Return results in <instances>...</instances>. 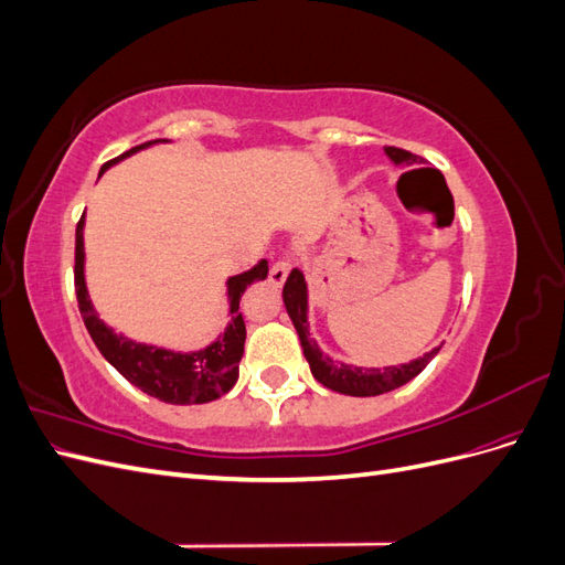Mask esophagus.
Listing matches in <instances>:
<instances>
[{"mask_svg":"<svg viewBox=\"0 0 565 565\" xmlns=\"http://www.w3.org/2000/svg\"><path fill=\"white\" fill-rule=\"evenodd\" d=\"M289 268H292V264H289L287 259L273 264V266H270V273H268V280H270V285L280 287V285L287 280V276H289Z\"/></svg>","mask_w":565,"mask_h":565,"instance_id":"obj_1","label":"esophagus"}]
</instances>
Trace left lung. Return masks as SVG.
Instances as JSON below:
<instances>
[{
  "mask_svg": "<svg viewBox=\"0 0 565 565\" xmlns=\"http://www.w3.org/2000/svg\"><path fill=\"white\" fill-rule=\"evenodd\" d=\"M386 158L396 164V167H413L419 162L417 156L407 152L403 148H384ZM282 301L289 320H292L295 330L299 334L301 349L306 361H309L311 374L322 384L337 393H347V396H358V398H367V396H380V393H388L393 388H398L407 384L409 380H415L417 374L434 361V355L440 351L443 344L434 347L431 351H426L424 355L415 358L409 363L401 365H388V367H361V365H349V363H339L328 353H322L318 347V341L311 337V322H309V285H306V278L301 270H292L289 278L282 287Z\"/></svg>",
  "mask_w": 565,
  "mask_h": 565,
  "instance_id": "obj_1",
  "label": "left lung"
}]
</instances>
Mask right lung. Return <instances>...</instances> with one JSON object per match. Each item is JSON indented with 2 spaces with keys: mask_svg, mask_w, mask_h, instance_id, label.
<instances>
[{
  "mask_svg": "<svg viewBox=\"0 0 565 565\" xmlns=\"http://www.w3.org/2000/svg\"><path fill=\"white\" fill-rule=\"evenodd\" d=\"M156 143H169L167 139H156L136 146L122 156L106 162L100 167V174L134 152L146 150ZM98 174V177H100ZM84 216L79 218L75 231V292L79 301V313L84 324L94 339L98 351L104 353L106 361L122 374L127 382L139 386L148 396L158 398L162 403L172 405H200L212 403L228 393L241 374V358L245 353V320L241 309V297L245 289L256 282L266 280L268 276V262H256L252 268L237 273L226 280V299H228V322L226 330L221 332L212 344L200 351H174L156 344H146V341H134L122 332H115L113 328L98 318L94 309V301L87 289V276H84Z\"/></svg>",
  "mask_w": 565,
  "mask_h": 565,
  "instance_id": "obj_1",
  "label": "right lung"
}]
</instances>
